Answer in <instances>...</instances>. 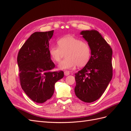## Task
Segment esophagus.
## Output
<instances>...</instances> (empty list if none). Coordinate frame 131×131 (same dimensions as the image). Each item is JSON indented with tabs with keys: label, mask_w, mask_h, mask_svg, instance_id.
I'll return each instance as SVG.
<instances>
[{
	"label": "esophagus",
	"mask_w": 131,
	"mask_h": 131,
	"mask_svg": "<svg viewBox=\"0 0 131 131\" xmlns=\"http://www.w3.org/2000/svg\"><path fill=\"white\" fill-rule=\"evenodd\" d=\"M64 74L66 76H68V75H69L70 74V72H69V71H68V70H66L64 72Z\"/></svg>",
	"instance_id": "esophagus-1"
}]
</instances>
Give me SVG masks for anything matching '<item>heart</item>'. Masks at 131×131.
Listing matches in <instances>:
<instances>
[{"label": "heart", "mask_w": 131, "mask_h": 131, "mask_svg": "<svg viewBox=\"0 0 131 131\" xmlns=\"http://www.w3.org/2000/svg\"><path fill=\"white\" fill-rule=\"evenodd\" d=\"M58 47L52 46L49 49L50 56L52 60L59 62L66 53V59L58 65L60 69L73 68L76 66L82 67L88 64L91 55V50L88 43L71 35L59 39Z\"/></svg>", "instance_id": "obj_1"}]
</instances>
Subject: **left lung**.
<instances>
[{
	"label": "left lung",
	"instance_id": "1",
	"mask_svg": "<svg viewBox=\"0 0 131 131\" xmlns=\"http://www.w3.org/2000/svg\"><path fill=\"white\" fill-rule=\"evenodd\" d=\"M80 34L88 42L91 56L88 64L75 74L74 91L81 101L91 103L102 96L112 80L113 51L98 31L83 30Z\"/></svg>",
	"mask_w": 131,
	"mask_h": 131
}]
</instances>
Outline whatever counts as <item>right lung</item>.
Instances as JSON below:
<instances>
[{"mask_svg":"<svg viewBox=\"0 0 131 131\" xmlns=\"http://www.w3.org/2000/svg\"><path fill=\"white\" fill-rule=\"evenodd\" d=\"M53 31L33 33L17 56L21 88L31 100L38 103L51 98L55 83L64 77L63 71H51L55 67L49 54V41Z\"/></svg>","mask_w":131,"mask_h":131,"instance_id":"add662e5","label":"right lung"}]
</instances>
